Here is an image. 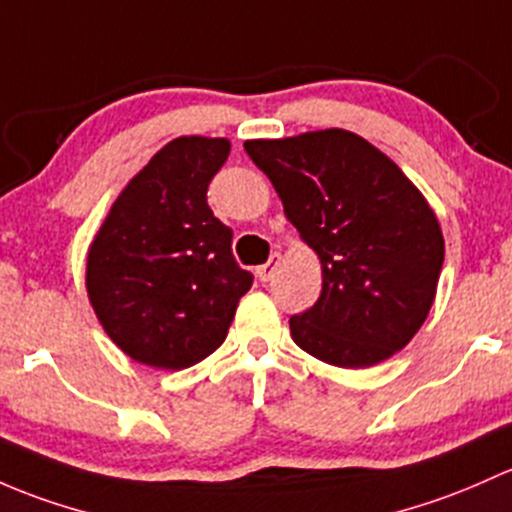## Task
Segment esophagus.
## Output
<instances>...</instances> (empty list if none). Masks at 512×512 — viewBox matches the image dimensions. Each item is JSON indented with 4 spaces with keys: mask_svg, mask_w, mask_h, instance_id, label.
Wrapping results in <instances>:
<instances>
[{
    "mask_svg": "<svg viewBox=\"0 0 512 512\" xmlns=\"http://www.w3.org/2000/svg\"><path fill=\"white\" fill-rule=\"evenodd\" d=\"M279 262H282V255H279V252H274L265 265L257 267V277H260V282H270V279L274 277V272H277Z\"/></svg>",
    "mask_w": 512,
    "mask_h": 512,
    "instance_id": "1",
    "label": "esophagus"
}]
</instances>
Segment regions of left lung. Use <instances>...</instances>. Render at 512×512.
Here are the masks:
<instances>
[{"instance_id": "1", "label": "left lung", "mask_w": 512, "mask_h": 512, "mask_svg": "<svg viewBox=\"0 0 512 512\" xmlns=\"http://www.w3.org/2000/svg\"><path fill=\"white\" fill-rule=\"evenodd\" d=\"M245 152L321 262V297L289 319L294 343L338 368L402 351L427 321L444 265V235L422 191L348 129L250 139Z\"/></svg>"}]
</instances>
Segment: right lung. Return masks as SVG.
Wrapping results in <instances>:
<instances>
[{
  "label": "right lung",
  "instance_id": "right-lung-1",
  "mask_svg": "<svg viewBox=\"0 0 512 512\" xmlns=\"http://www.w3.org/2000/svg\"><path fill=\"white\" fill-rule=\"evenodd\" d=\"M230 154L225 137H179L122 188L88 247L85 289L122 353L184 370L228 336L252 287L230 252L228 225L208 208V184Z\"/></svg>",
  "mask_w": 512,
  "mask_h": 512
}]
</instances>
